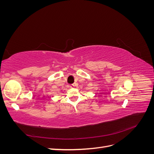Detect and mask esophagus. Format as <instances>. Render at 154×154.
I'll use <instances>...</instances> for the list:
<instances>
[{"label": "esophagus", "instance_id": "obj_1", "mask_svg": "<svg viewBox=\"0 0 154 154\" xmlns=\"http://www.w3.org/2000/svg\"><path fill=\"white\" fill-rule=\"evenodd\" d=\"M74 87V85H73V84H72V85H70V87L71 88H73Z\"/></svg>", "mask_w": 154, "mask_h": 154}]
</instances>
